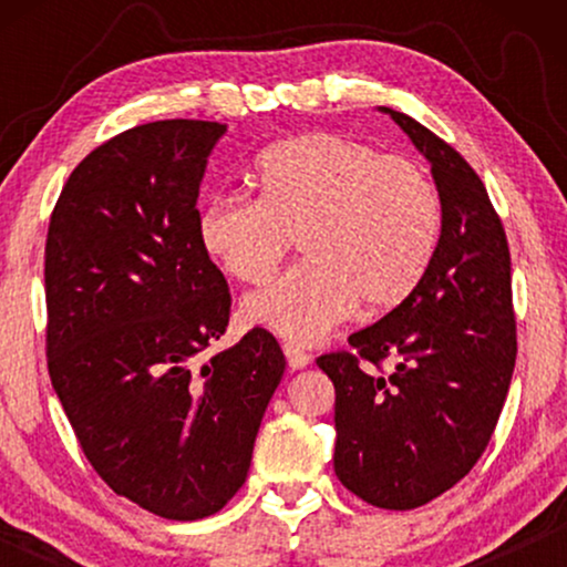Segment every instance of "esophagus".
I'll return each instance as SVG.
<instances>
[{
  "label": "esophagus",
  "mask_w": 567,
  "mask_h": 567,
  "mask_svg": "<svg viewBox=\"0 0 567 567\" xmlns=\"http://www.w3.org/2000/svg\"><path fill=\"white\" fill-rule=\"evenodd\" d=\"M284 353H286V361H289L291 371L305 369V367H309V361H312L309 359V353H305L299 346H291V343L284 346Z\"/></svg>",
  "instance_id": "obj_1"
}]
</instances>
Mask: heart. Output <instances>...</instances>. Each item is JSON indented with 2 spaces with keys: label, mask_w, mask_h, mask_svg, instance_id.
<instances>
[{
  "label": "heart",
  "mask_w": 567,
  "mask_h": 567,
  "mask_svg": "<svg viewBox=\"0 0 567 567\" xmlns=\"http://www.w3.org/2000/svg\"><path fill=\"white\" fill-rule=\"evenodd\" d=\"M258 200L200 206L204 252L239 284H262L299 239L305 262L243 301L245 322L293 343H317L355 305L386 312L429 270L441 200L415 162L338 134L274 144L255 162Z\"/></svg>",
  "instance_id": "b5f03b06"
}]
</instances>
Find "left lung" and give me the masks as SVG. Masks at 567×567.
<instances>
[{"label": "left lung", "mask_w": 567, "mask_h": 567, "mask_svg": "<svg viewBox=\"0 0 567 567\" xmlns=\"http://www.w3.org/2000/svg\"><path fill=\"white\" fill-rule=\"evenodd\" d=\"M379 111L431 162L439 245L415 291L317 367L336 384L338 480L371 506L410 511L483 456L514 374L516 320L506 231L483 181L415 118Z\"/></svg>", "instance_id": "left-lung-1"}]
</instances>
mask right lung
<instances>
[{"instance_id": "obj_1", "label": "right lung", "mask_w": 567, "mask_h": 567, "mask_svg": "<svg viewBox=\"0 0 567 567\" xmlns=\"http://www.w3.org/2000/svg\"><path fill=\"white\" fill-rule=\"evenodd\" d=\"M227 126L154 121L90 152L45 239L49 374L84 456L115 493L173 522L227 506L250 470L286 359L229 324V289L198 245L196 200Z\"/></svg>"}]
</instances>
